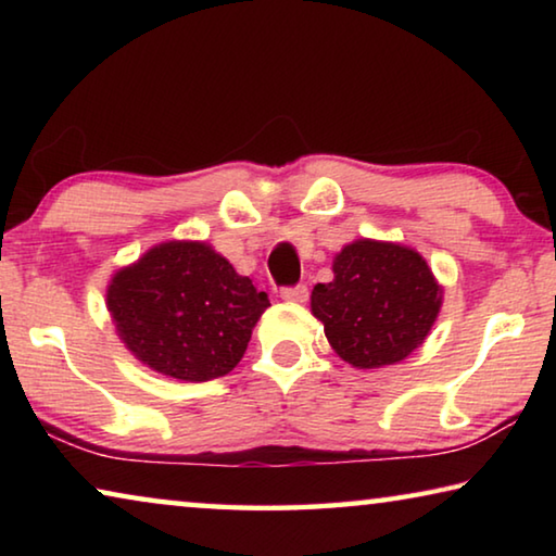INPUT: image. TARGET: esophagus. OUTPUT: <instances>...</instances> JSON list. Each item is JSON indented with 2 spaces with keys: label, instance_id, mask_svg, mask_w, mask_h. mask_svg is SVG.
Instances as JSON below:
<instances>
[{
  "label": "esophagus",
  "instance_id": "esophagus-1",
  "mask_svg": "<svg viewBox=\"0 0 556 556\" xmlns=\"http://www.w3.org/2000/svg\"><path fill=\"white\" fill-rule=\"evenodd\" d=\"M279 296L285 301H306L308 289L304 285H294V287H281Z\"/></svg>",
  "mask_w": 556,
  "mask_h": 556
}]
</instances>
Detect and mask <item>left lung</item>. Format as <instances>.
I'll use <instances>...</instances> for the list:
<instances>
[{
    "mask_svg": "<svg viewBox=\"0 0 556 556\" xmlns=\"http://www.w3.org/2000/svg\"><path fill=\"white\" fill-rule=\"evenodd\" d=\"M441 289L419 252L357 240L333 260V281L316 285L312 312L333 351L353 368L407 357L434 326Z\"/></svg>",
    "mask_w": 556,
    "mask_h": 556,
    "instance_id": "obj_1",
    "label": "left lung"
}]
</instances>
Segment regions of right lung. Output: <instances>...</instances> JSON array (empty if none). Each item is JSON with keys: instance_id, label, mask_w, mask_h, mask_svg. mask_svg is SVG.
I'll list each match as a JSON object with an SVG mask.
<instances>
[{"instance_id": "obj_1", "label": "right lung", "mask_w": 556, "mask_h": 556, "mask_svg": "<svg viewBox=\"0 0 556 556\" xmlns=\"http://www.w3.org/2000/svg\"><path fill=\"white\" fill-rule=\"evenodd\" d=\"M269 299L205 242H164L112 277L108 308L149 368L186 382L228 375Z\"/></svg>"}]
</instances>
